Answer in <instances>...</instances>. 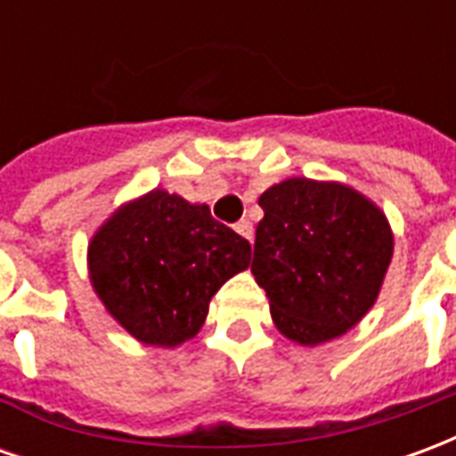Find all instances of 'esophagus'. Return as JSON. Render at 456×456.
<instances>
[{"label":"esophagus","instance_id":"1","mask_svg":"<svg viewBox=\"0 0 456 456\" xmlns=\"http://www.w3.org/2000/svg\"><path fill=\"white\" fill-rule=\"evenodd\" d=\"M234 229H237V232H239V234H241V237L248 239V241L254 239V224H251L248 219H239L237 224H234Z\"/></svg>","mask_w":456,"mask_h":456}]
</instances>
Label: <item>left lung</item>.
I'll use <instances>...</instances> for the list:
<instances>
[{
    "instance_id": "1",
    "label": "left lung",
    "mask_w": 456,
    "mask_h": 456,
    "mask_svg": "<svg viewBox=\"0 0 456 456\" xmlns=\"http://www.w3.org/2000/svg\"><path fill=\"white\" fill-rule=\"evenodd\" d=\"M251 273L290 342L317 346L362 322L393 258L383 209L337 180L288 178L258 198Z\"/></svg>"
}]
</instances>
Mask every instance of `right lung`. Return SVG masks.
<instances>
[{
	"label": "right lung",
	"mask_w": 456,
	"mask_h": 456,
	"mask_svg": "<svg viewBox=\"0 0 456 456\" xmlns=\"http://www.w3.org/2000/svg\"><path fill=\"white\" fill-rule=\"evenodd\" d=\"M251 244L175 192L153 188L114 209L87 244L90 283L134 339L175 349L205 325L209 300L248 268Z\"/></svg>",
	"instance_id": "obj_1"
}]
</instances>
